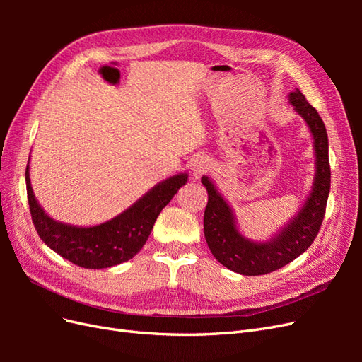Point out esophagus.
<instances>
[{
    "label": "esophagus",
    "instance_id": "34e87169",
    "mask_svg": "<svg viewBox=\"0 0 362 362\" xmlns=\"http://www.w3.org/2000/svg\"><path fill=\"white\" fill-rule=\"evenodd\" d=\"M208 169H210V160H208V157H204V156L196 158V160L193 161V164H192V170H193V175H194L196 178L202 177V175H204Z\"/></svg>",
    "mask_w": 362,
    "mask_h": 362
}]
</instances>
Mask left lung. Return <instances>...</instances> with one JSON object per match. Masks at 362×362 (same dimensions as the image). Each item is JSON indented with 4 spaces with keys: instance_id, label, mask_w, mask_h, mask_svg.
Returning a JSON list of instances; mask_svg holds the SVG:
<instances>
[{
    "instance_id": "left-lung-1",
    "label": "left lung",
    "mask_w": 362,
    "mask_h": 362,
    "mask_svg": "<svg viewBox=\"0 0 362 362\" xmlns=\"http://www.w3.org/2000/svg\"><path fill=\"white\" fill-rule=\"evenodd\" d=\"M290 103L308 124L315 148L314 187L299 214L269 243H252L237 231L231 208L217 193L214 184L204 177L208 192L204 213V234L214 258L240 275L258 276L275 272L308 249L320 231L327 194L331 189V166L327 134L319 112L306 101L300 90L290 93Z\"/></svg>"
}]
</instances>
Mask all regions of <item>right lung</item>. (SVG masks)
Listing matches in <instances>:
<instances>
[{
  "instance_id": "1",
  "label": "right lung",
  "mask_w": 362,
  "mask_h": 362,
  "mask_svg": "<svg viewBox=\"0 0 362 362\" xmlns=\"http://www.w3.org/2000/svg\"><path fill=\"white\" fill-rule=\"evenodd\" d=\"M185 181L187 173L175 175L156 185L144 198L110 222L78 228L52 221L45 214L33 194L28 166L25 170L31 221L42 242L60 257L84 269L117 266L139 254L146 243L158 214Z\"/></svg>"
}]
</instances>
